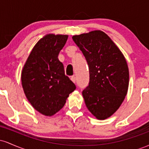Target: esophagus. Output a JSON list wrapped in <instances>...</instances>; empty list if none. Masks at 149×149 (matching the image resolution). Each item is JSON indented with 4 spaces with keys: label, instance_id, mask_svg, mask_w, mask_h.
<instances>
[{
    "label": "esophagus",
    "instance_id": "34e87169",
    "mask_svg": "<svg viewBox=\"0 0 149 149\" xmlns=\"http://www.w3.org/2000/svg\"><path fill=\"white\" fill-rule=\"evenodd\" d=\"M71 80H72V81L73 82V83H76V77H75L74 76H72L71 77Z\"/></svg>",
    "mask_w": 149,
    "mask_h": 149
}]
</instances>
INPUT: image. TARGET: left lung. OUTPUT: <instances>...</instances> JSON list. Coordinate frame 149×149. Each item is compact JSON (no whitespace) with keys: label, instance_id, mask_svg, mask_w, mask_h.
Masks as SVG:
<instances>
[{"label":"left lung","instance_id":"left-lung-1","mask_svg":"<svg viewBox=\"0 0 149 149\" xmlns=\"http://www.w3.org/2000/svg\"><path fill=\"white\" fill-rule=\"evenodd\" d=\"M72 38L89 66L90 82L82 92L85 105L97 119L107 118L118 109L127 95V61L118 47L102 31L73 36Z\"/></svg>","mask_w":149,"mask_h":149}]
</instances>
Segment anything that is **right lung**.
I'll use <instances>...</instances> for the list:
<instances>
[{"instance_id":"obj_1","label":"right lung","mask_w":149,"mask_h":149,"mask_svg":"<svg viewBox=\"0 0 149 149\" xmlns=\"http://www.w3.org/2000/svg\"><path fill=\"white\" fill-rule=\"evenodd\" d=\"M67 39L66 35L45 36L34 46L22 70L26 97L45 116H51L62 109L69 94L76 88L58 59Z\"/></svg>"}]
</instances>
